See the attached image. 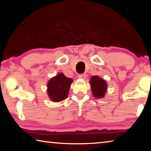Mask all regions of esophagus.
<instances>
[{"instance_id": "1", "label": "esophagus", "mask_w": 151, "mask_h": 151, "mask_svg": "<svg viewBox=\"0 0 151 151\" xmlns=\"http://www.w3.org/2000/svg\"><path fill=\"white\" fill-rule=\"evenodd\" d=\"M78 77L79 78L85 79V78H86V76L85 74H80V75H78Z\"/></svg>"}]
</instances>
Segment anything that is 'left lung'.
Listing matches in <instances>:
<instances>
[{
    "instance_id": "8db88e82",
    "label": "left lung",
    "mask_w": 151,
    "mask_h": 151,
    "mask_svg": "<svg viewBox=\"0 0 151 151\" xmlns=\"http://www.w3.org/2000/svg\"><path fill=\"white\" fill-rule=\"evenodd\" d=\"M91 88L95 98H103L107 90V83L98 76H93L90 80Z\"/></svg>"
}]
</instances>
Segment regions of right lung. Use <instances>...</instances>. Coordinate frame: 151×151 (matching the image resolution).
<instances>
[{"label":"right lung","mask_w":151,"mask_h":151,"mask_svg":"<svg viewBox=\"0 0 151 151\" xmlns=\"http://www.w3.org/2000/svg\"><path fill=\"white\" fill-rule=\"evenodd\" d=\"M72 83V78L66 77L63 73H58L50 79L47 84V93L50 100L60 102L67 98Z\"/></svg>","instance_id":"obj_1"}]
</instances>
